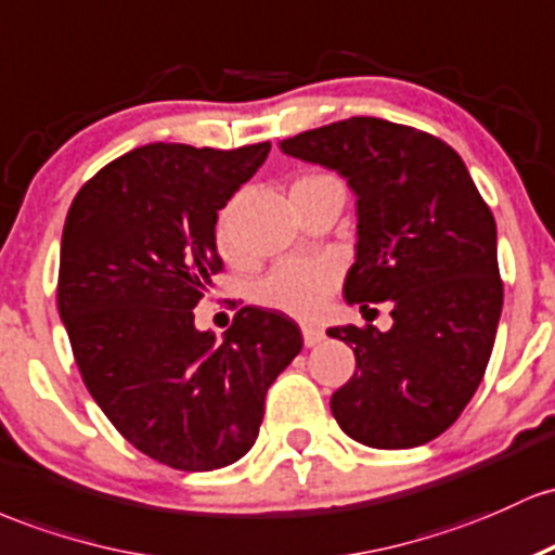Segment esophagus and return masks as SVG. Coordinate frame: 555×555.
I'll list each match as a JSON object with an SVG mask.
<instances>
[{"mask_svg":"<svg viewBox=\"0 0 555 555\" xmlns=\"http://www.w3.org/2000/svg\"><path fill=\"white\" fill-rule=\"evenodd\" d=\"M322 340H325V330H320V327H304V346L311 348V346L322 344Z\"/></svg>","mask_w":555,"mask_h":555,"instance_id":"esophagus-1","label":"esophagus"}]
</instances>
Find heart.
Returning <instances> with one entry per match:
<instances>
[{"label": "heart", "mask_w": 555, "mask_h": 555, "mask_svg": "<svg viewBox=\"0 0 555 555\" xmlns=\"http://www.w3.org/2000/svg\"><path fill=\"white\" fill-rule=\"evenodd\" d=\"M325 178L327 176H309L298 180V183ZM217 246L225 254L233 248L228 217H220V222H217ZM335 285H338V270L330 261L285 259L259 280L257 288H254V298L261 307L275 309L280 314L296 317V320H317L325 311Z\"/></svg>", "instance_id": "heart-1"}]
</instances>
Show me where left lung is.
I'll use <instances>...</instances> for the list:
<instances>
[{"label": "left lung", "mask_w": 555, "mask_h": 555, "mask_svg": "<svg viewBox=\"0 0 555 555\" xmlns=\"http://www.w3.org/2000/svg\"><path fill=\"white\" fill-rule=\"evenodd\" d=\"M280 152L346 178L357 194L348 304L390 301L393 327H330L357 372L330 398L348 438L414 448L446 433L472 401L503 309L493 211L464 159L422 130L348 117L280 141Z\"/></svg>", "instance_id": "left-lung-1"}]
</instances>
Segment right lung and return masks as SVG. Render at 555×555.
<instances>
[{
    "instance_id": "right-lung-1",
    "label": "right lung",
    "mask_w": 555,
    "mask_h": 555,
    "mask_svg": "<svg viewBox=\"0 0 555 555\" xmlns=\"http://www.w3.org/2000/svg\"><path fill=\"white\" fill-rule=\"evenodd\" d=\"M270 141L149 143L93 176L67 211L57 307L86 388L154 462L211 472L254 446L267 388L301 351L294 320L244 307L222 340L194 307L222 270L217 211Z\"/></svg>"
}]
</instances>
